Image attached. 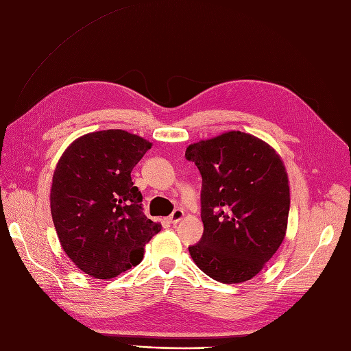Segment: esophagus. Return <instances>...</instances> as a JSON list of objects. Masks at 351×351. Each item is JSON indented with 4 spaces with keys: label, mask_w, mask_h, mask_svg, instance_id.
Segmentation results:
<instances>
[{
    "label": "esophagus",
    "mask_w": 351,
    "mask_h": 351,
    "mask_svg": "<svg viewBox=\"0 0 351 351\" xmlns=\"http://www.w3.org/2000/svg\"><path fill=\"white\" fill-rule=\"evenodd\" d=\"M183 215H184L183 210H180V208H177V210H174L171 213V215L168 217V220H169V223H171V224H177L180 220L183 219Z\"/></svg>",
    "instance_id": "obj_1"
}]
</instances>
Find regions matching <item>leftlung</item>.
Instances as JSON below:
<instances>
[{
    "mask_svg": "<svg viewBox=\"0 0 351 351\" xmlns=\"http://www.w3.org/2000/svg\"><path fill=\"white\" fill-rule=\"evenodd\" d=\"M202 177L201 241L191 257L221 283L252 279L285 238L289 186L279 155L263 140L230 131L186 149Z\"/></svg>",
    "mask_w": 351,
    "mask_h": 351,
    "instance_id": "8db88e82",
    "label": "left lung"
}]
</instances>
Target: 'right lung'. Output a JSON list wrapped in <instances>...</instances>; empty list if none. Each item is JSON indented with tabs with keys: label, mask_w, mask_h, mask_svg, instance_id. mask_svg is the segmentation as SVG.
<instances>
[{
	"label": "right lung",
	"mask_w": 351,
	"mask_h": 351,
	"mask_svg": "<svg viewBox=\"0 0 351 351\" xmlns=\"http://www.w3.org/2000/svg\"><path fill=\"white\" fill-rule=\"evenodd\" d=\"M150 143L122 130L84 136L66 149L53 176L51 217L66 255L97 279L115 278L143 258L162 226L143 213L131 171Z\"/></svg>",
	"instance_id": "obj_1"
}]
</instances>
